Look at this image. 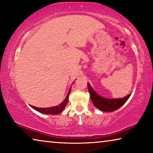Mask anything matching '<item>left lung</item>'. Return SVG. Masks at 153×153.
Returning a JSON list of instances; mask_svg holds the SVG:
<instances>
[{"label": "left lung", "instance_id": "1", "mask_svg": "<svg viewBox=\"0 0 153 153\" xmlns=\"http://www.w3.org/2000/svg\"><path fill=\"white\" fill-rule=\"evenodd\" d=\"M88 88L93 104L102 111H114L117 110L127 102L131 95L129 94L125 97L120 99H106L98 95L92 88L89 83H88Z\"/></svg>", "mask_w": 153, "mask_h": 153}]
</instances>
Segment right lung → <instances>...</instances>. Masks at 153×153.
<instances>
[{"mask_svg":"<svg viewBox=\"0 0 153 153\" xmlns=\"http://www.w3.org/2000/svg\"><path fill=\"white\" fill-rule=\"evenodd\" d=\"M70 90H71V88L70 91L68 92V95H67L66 98L65 99L64 101L62 102L61 104H59V105L53 106V107H49V108H38V107H36V106H30L34 108L35 110H36L37 111L40 113H42V114H50V115H55V114H60V113H61L62 111H63L64 108L65 107V106L67 105V103H68V101L69 95H70Z\"/></svg>","mask_w":153,"mask_h":153,"instance_id":"right-lung-1","label":"right lung"}]
</instances>
